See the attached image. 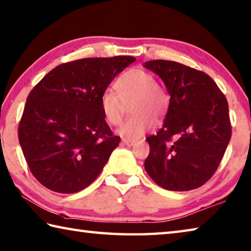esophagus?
Returning <instances> with one entry per match:
<instances>
[{"label": "esophagus", "instance_id": "34e87169", "mask_svg": "<svg viewBox=\"0 0 251 251\" xmlns=\"http://www.w3.org/2000/svg\"><path fill=\"white\" fill-rule=\"evenodd\" d=\"M122 142L124 145H126V146H128V147H130V146H132L135 144V141L134 140H130V139H126V138H123L122 139Z\"/></svg>", "mask_w": 251, "mask_h": 251}]
</instances>
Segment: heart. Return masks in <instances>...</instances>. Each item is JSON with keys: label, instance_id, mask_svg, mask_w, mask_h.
<instances>
[{"label": "heart", "instance_id": "heart-1", "mask_svg": "<svg viewBox=\"0 0 251 251\" xmlns=\"http://www.w3.org/2000/svg\"><path fill=\"white\" fill-rule=\"evenodd\" d=\"M155 77L142 68H130L115 82L116 90L105 89L99 100L100 111L111 125H119L124 115V102L134 99L130 112L117 132L127 139L144 136L154 125V117L162 119L169 107V96L155 83Z\"/></svg>", "mask_w": 251, "mask_h": 251}]
</instances>
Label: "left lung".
<instances>
[{"mask_svg": "<svg viewBox=\"0 0 251 251\" xmlns=\"http://www.w3.org/2000/svg\"><path fill=\"white\" fill-rule=\"evenodd\" d=\"M144 66L171 96L163 126L147 137V173L164 189L198 188L218 170L232 136L226 98L209 75L184 64L154 60Z\"/></svg>", "mask_w": 251, "mask_h": 251, "instance_id": "8db88e82", "label": "left lung"}]
</instances>
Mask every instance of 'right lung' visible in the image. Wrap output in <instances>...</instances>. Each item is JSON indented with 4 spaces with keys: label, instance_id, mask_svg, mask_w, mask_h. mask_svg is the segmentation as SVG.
I'll list each match as a JSON object with an SVG mask.
<instances>
[{
    "label": "right lung",
    "instance_id": "add662e5",
    "mask_svg": "<svg viewBox=\"0 0 251 251\" xmlns=\"http://www.w3.org/2000/svg\"><path fill=\"white\" fill-rule=\"evenodd\" d=\"M132 56L87 57L53 68L28 95L18 139L39 183L61 194L89 186L120 144L99 100Z\"/></svg>",
    "mask_w": 251,
    "mask_h": 251
}]
</instances>
